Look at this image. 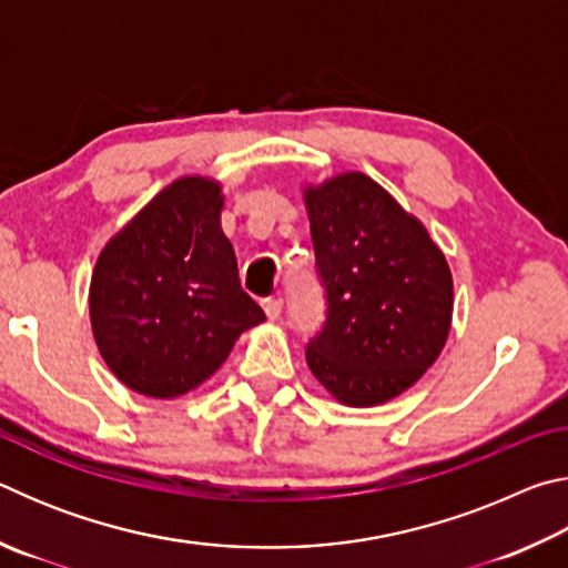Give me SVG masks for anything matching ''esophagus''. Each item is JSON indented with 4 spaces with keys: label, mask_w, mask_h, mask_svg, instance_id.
<instances>
[{
    "label": "esophagus",
    "mask_w": 568,
    "mask_h": 568,
    "mask_svg": "<svg viewBox=\"0 0 568 568\" xmlns=\"http://www.w3.org/2000/svg\"><path fill=\"white\" fill-rule=\"evenodd\" d=\"M265 305V315L271 321H277L281 318V313H283V301L281 297H267V301L263 303Z\"/></svg>",
    "instance_id": "1"
}]
</instances>
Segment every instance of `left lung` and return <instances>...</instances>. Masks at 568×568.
Instances as JSON below:
<instances>
[{"instance_id": "left-lung-1", "label": "left lung", "mask_w": 568, "mask_h": 568, "mask_svg": "<svg viewBox=\"0 0 568 568\" xmlns=\"http://www.w3.org/2000/svg\"><path fill=\"white\" fill-rule=\"evenodd\" d=\"M328 318L307 343L313 376L353 408L408 390L444 351L454 318L446 255L416 215L363 172L303 187Z\"/></svg>"}]
</instances>
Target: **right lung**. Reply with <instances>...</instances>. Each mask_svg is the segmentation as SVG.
Wrapping results in <instances>:
<instances>
[{"label": "right lung", "instance_id": "obj_1", "mask_svg": "<svg viewBox=\"0 0 568 568\" xmlns=\"http://www.w3.org/2000/svg\"><path fill=\"white\" fill-rule=\"evenodd\" d=\"M215 178L185 175L118 230L94 263L90 323L122 386L148 398L185 396L265 321L240 287L235 250L220 225Z\"/></svg>", "mask_w": 568, "mask_h": 568}]
</instances>
